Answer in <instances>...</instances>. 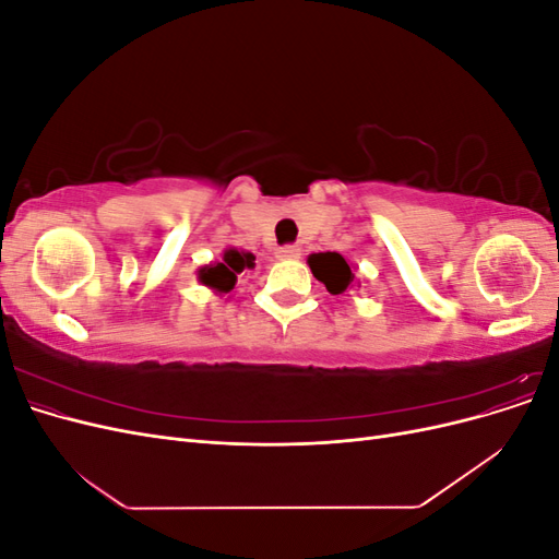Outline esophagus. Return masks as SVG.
Wrapping results in <instances>:
<instances>
[{"label": "esophagus", "instance_id": "34e87169", "mask_svg": "<svg viewBox=\"0 0 559 559\" xmlns=\"http://www.w3.org/2000/svg\"><path fill=\"white\" fill-rule=\"evenodd\" d=\"M275 257L282 259V261H292V259H298L300 257V247L296 245H284L275 251Z\"/></svg>", "mask_w": 559, "mask_h": 559}]
</instances>
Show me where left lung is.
<instances>
[{
  "label": "left lung",
  "mask_w": 559,
  "mask_h": 559,
  "mask_svg": "<svg viewBox=\"0 0 559 559\" xmlns=\"http://www.w3.org/2000/svg\"><path fill=\"white\" fill-rule=\"evenodd\" d=\"M308 265L312 270V275L326 286L329 294L341 296L347 289L354 286V273L349 263L341 257L337 251H321V253H310Z\"/></svg>",
  "instance_id": "left-lung-1"
}]
</instances>
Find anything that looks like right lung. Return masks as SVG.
I'll use <instances>...</instances> for the list:
<instances>
[{"label":"right lung","instance_id":"1","mask_svg":"<svg viewBox=\"0 0 559 559\" xmlns=\"http://www.w3.org/2000/svg\"><path fill=\"white\" fill-rule=\"evenodd\" d=\"M257 257L249 251H238L235 247L226 249L222 261L202 265L198 270V280L200 284L210 286L212 292L216 294H230L235 289V282H238V275L245 273L247 267H253L257 263Z\"/></svg>","mask_w":559,"mask_h":559}]
</instances>
